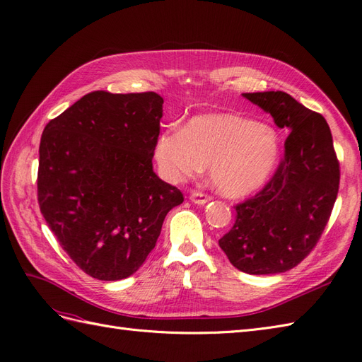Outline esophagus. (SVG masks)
<instances>
[{"label": "esophagus", "mask_w": 362, "mask_h": 362, "mask_svg": "<svg viewBox=\"0 0 362 362\" xmlns=\"http://www.w3.org/2000/svg\"><path fill=\"white\" fill-rule=\"evenodd\" d=\"M193 204H198V205H205V204H208L211 201V198L208 194H204V193H201V192H193L192 194H190V198H189Z\"/></svg>", "instance_id": "34e87169"}]
</instances>
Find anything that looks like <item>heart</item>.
<instances>
[{"label": "heart", "mask_w": 362, "mask_h": 362, "mask_svg": "<svg viewBox=\"0 0 362 362\" xmlns=\"http://www.w3.org/2000/svg\"><path fill=\"white\" fill-rule=\"evenodd\" d=\"M154 157L172 181L210 169L213 187L242 198L269 182L281 160V137L269 124L233 113L193 116L182 129L158 136Z\"/></svg>", "instance_id": "1"}]
</instances>
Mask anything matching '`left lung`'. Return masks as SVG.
<instances>
[{
	"label": "left lung",
	"mask_w": 362,
	"mask_h": 362,
	"mask_svg": "<svg viewBox=\"0 0 362 362\" xmlns=\"http://www.w3.org/2000/svg\"><path fill=\"white\" fill-rule=\"evenodd\" d=\"M243 98L290 134L273 178L254 198L235 206V223L218 246L235 269L276 275L298 266L320 238L337 199L339 164L322 115L279 90Z\"/></svg>",
	"instance_id": "1"
}]
</instances>
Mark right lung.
<instances>
[{
  "mask_svg": "<svg viewBox=\"0 0 362 362\" xmlns=\"http://www.w3.org/2000/svg\"><path fill=\"white\" fill-rule=\"evenodd\" d=\"M163 117L156 92H92L43 129L37 196L60 246L87 275H133L182 193L152 169Z\"/></svg>",
  "mask_w": 362,
  "mask_h": 362,
  "instance_id": "obj_1",
  "label": "right lung"
}]
</instances>
